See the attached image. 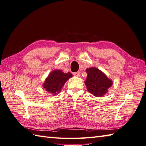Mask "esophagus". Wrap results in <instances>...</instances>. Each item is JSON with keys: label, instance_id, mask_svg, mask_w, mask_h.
Returning <instances> with one entry per match:
<instances>
[{"label": "esophagus", "instance_id": "34e87169", "mask_svg": "<svg viewBox=\"0 0 146 146\" xmlns=\"http://www.w3.org/2000/svg\"><path fill=\"white\" fill-rule=\"evenodd\" d=\"M74 76H76V77H80V71H78V72H74L73 73Z\"/></svg>", "mask_w": 146, "mask_h": 146}]
</instances>
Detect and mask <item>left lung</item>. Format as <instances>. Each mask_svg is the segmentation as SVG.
Wrapping results in <instances>:
<instances>
[{"instance_id":"obj_1","label":"left lung","mask_w":146,"mask_h":146,"mask_svg":"<svg viewBox=\"0 0 146 146\" xmlns=\"http://www.w3.org/2000/svg\"><path fill=\"white\" fill-rule=\"evenodd\" d=\"M86 80L85 82L87 90L94 96H102L107 93L113 82L106 75L96 68L87 69Z\"/></svg>"}]
</instances>
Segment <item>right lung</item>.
I'll use <instances>...</instances> for the list:
<instances>
[{"label": "right lung", "instance_id": "right-lung-1", "mask_svg": "<svg viewBox=\"0 0 146 146\" xmlns=\"http://www.w3.org/2000/svg\"><path fill=\"white\" fill-rule=\"evenodd\" d=\"M72 76L70 72L64 74L61 70H55L46 79L43 87L46 88V91L56 95L61 90L65 82Z\"/></svg>", "mask_w": 146, "mask_h": 146}]
</instances>
